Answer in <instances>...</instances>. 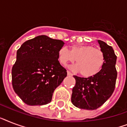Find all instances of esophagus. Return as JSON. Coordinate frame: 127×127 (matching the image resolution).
<instances>
[{
    "label": "esophagus",
    "instance_id": "34e87169",
    "mask_svg": "<svg viewBox=\"0 0 127 127\" xmlns=\"http://www.w3.org/2000/svg\"><path fill=\"white\" fill-rule=\"evenodd\" d=\"M67 75L68 76H72V74L70 71H67Z\"/></svg>",
    "mask_w": 127,
    "mask_h": 127
}]
</instances>
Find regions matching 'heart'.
Listing matches in <instances>:
<instances>
[{
	"instance_id": "heart-1",
	"label": "heart",
	"mask_w": 127,
	"mask_h": 127,
	"mask_svg": "<svg viewBox=\"0 0 127 127\" xmlns=\"http://www.w3.org/2000/svg\"><path fill=\"white\" fill-rule=\"evenodd\" d=\"M58 59L62 64L66 66L75 61L72 69L79 72L84 77H90L99 73L104 65V53L99 49L91 45H72L70 50L66 47L58 52Z\"/></svg>"
}]
</instances>
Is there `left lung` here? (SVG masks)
I'll return each instance as SVG.
<instances>
[{"label": "left lung", "instance_id": "1", "mask_svg": "<svg viewBox=\"0 0 127 127\" xmlns=\"http://www.w3.org/2000/svg\"><path fill=\"white\" fill-rule=\"evenodd\" d=\"M105 61L100 72L88 78L74 76L75 86L72 88L71 101L78 108L94 110L101 106L112 95L115 90L117 72V56L112 47L97 40Z\"/></svg>", "mask_w": 127, "mask_h": 127}]
</instances>
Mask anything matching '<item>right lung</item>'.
Wrapping results in <instances>:
<instances>
[{
	"mask_svg": "<svg viewBox=\"0 0 127 127\" xmlns=\"http://www.w3.org/2000/svg\"><path fill=\"white\" fill-rule=\"evenodd\" d=\"M64 43L47 35L26 41L16 53L12 69L14 90L29 105L51 102L55 90L67 76L58 61V52Z\"/></svg>",
	"mask_w": 127,
	"mask_h": 127,
	"instance_id": "add662e5",
	"label": "right lung"
}]
</instances>
